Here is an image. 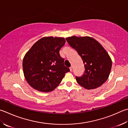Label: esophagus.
<instances>
[{
	"label": "esophagus",
	"instance_id": "obj_1",
	"mask_svg": "<svg viewBox=\"0 0 128 128\" xmlns=\"http://www.w3.org/2000/svg\"><path fill=\"white\" fill-rule=\"evenodd\" d=\"M69 69H70V71L72 72V69H72V66H70V68H69Z\"/></svg>",
	"mask_w": 128,
	"mask_h": 128
}]
</instances>
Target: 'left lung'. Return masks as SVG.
<instances>
[{"label":"left lung","mask_w":128,"mask_h":128,"mask_svg":"<svg viewBox=\"0 0 128 128\" xmlns=\"http://www.w3.org/2000/svg\"><path fill=\"white\" fill-rule=\"evenodd\" d=\"M66 40L77 52L84 65L83 75L76 76L78 84L88 90L103 84L110 75L112 61L102 46L89 36H73L66 38Z\"/></svg>","instance_id":"left-lung-1"}]
</instances>
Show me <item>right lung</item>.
Wrapping results in <instances>:
<instances>
[{
    "instance_id": "add662e5",
    "label": "right lung",
    "mask_w": 128,
    "mask_h": 128,
    "mask_svg": "<svg viewBox=\"0 0 128 128\" xmlns=\"http://www.w3.org/2000/svg\"><path fill=\"white\" fill-rule=\"evenodd\" d=\"M63 38L44 37L34 43L25 54L23 70L28 83L40 92L52 91L70 71L64 64L59 51L65 45Z\"/></svg>"
}]
</instances>
